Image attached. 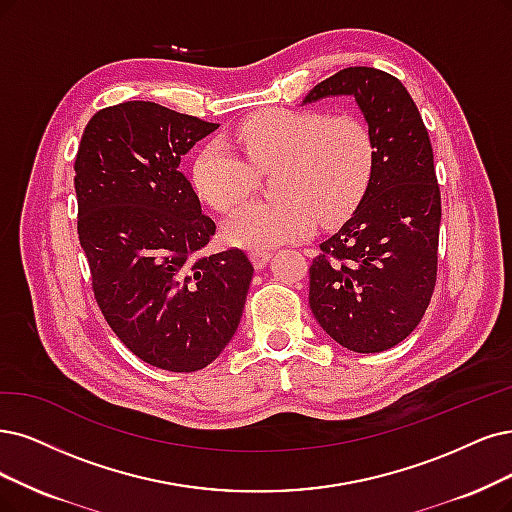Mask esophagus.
<instances>
[{
  "label": "esophagus",
  "instance_id": "obj_1",
  "mask_svg": "<svg viewBox=\"0 0 512 512\" xmlns=\"http://www.w3.org/2000/svg\"><path fill=\"white\" fill-rule=\"evenodd\" d=\"M249 257H251L253 266L257 270H263V268L268 266V261L272 259V253L270 251H257V249H253V251H249Z\"/></svg>",
  "mask_w": 512,
  "mask_h": 512
}]
</instances>
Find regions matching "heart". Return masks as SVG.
<instances>
[{"label":"heart","instance_id":"heart-1","mask_svg":"<svg viewBox=\"0 0 512 512\" xmlns=\"http://www.w3.org/2000/svg\"><path fill=\"white\" fill-rule=\"evenodd\" d=\"M236 147L206 143L194 160L196 192L217 211H227L253 192L257 170L274 175L278 200H253L227 217L223 234L242 249L266 251L312 234L320 221L344 217L363 196L373 173L375 145L354 116L316 109H263L232 130Z\"/></svg>","mask_w":512,"mask_h":512}]
</instances>
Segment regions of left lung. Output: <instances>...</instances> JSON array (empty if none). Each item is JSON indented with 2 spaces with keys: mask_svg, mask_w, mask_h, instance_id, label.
<instances>
[{
  "mask_svg": "<svg viewBox=\"0 0 512 512\" xmlns=\"http://www.w3.org/2000/svg\"><path fill=\"white\" fill-rule=\"evenodd\" d=\"M352 97L375 145L373 173L350 219L310 266V308L339 346L373 354L420 325L437 282L441 192L428 130L407 88L373 67H348L301 105Z\"/></svg>",
  "mask_w": 512,
  "mask_h": 512,
  "instance_id": "8db88e82",
  "label": "left lung"
}]
</instances>
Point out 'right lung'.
Here are the masks:
<instances>
[{
    "label": "right lung",
    "instance_id": "right-lung-1",
    "mask_svg": "<svg viewBox=\"0 0 512 512\" xmlns=\"http://www.w3.org/2000/svg\"><path fill=\"white\" fill-rule=\"evenodd\" d=\"M217 126L126 101L94 113L73 166L97 304L120 342L164 371L215 361L240 325L255 272L238 249L196 257L215 223L179 164Z\"/></svg>",
    "mask_w": 512,
    "mask_h": 512
}]
</instances>
